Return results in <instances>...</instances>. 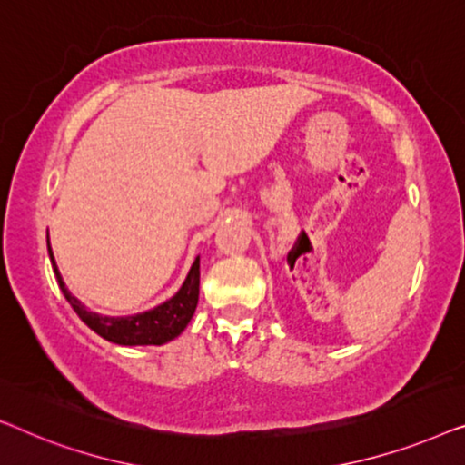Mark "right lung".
Listing matches in <instances>:
<instances>
[{"mask_svg":"<svg viewBox=\"0 0 465 465\" xmlns=\"http://www.w3.org/2000/svg\"><path fill=\"white\" fill-rule=\"evenodd\" d=\"M48 253L50 262H53L56 282L63 296L67 298L75 313L88 328L94 330L105 341L116 342V345H163L175 336L183 332L188 322L193 320L196 302H199V283H201V271H199V258L194 260L193 269H190L186 282L180 288V292L171 298V301L158 304L156 309L145 311V313L133 315V317H105L99 313L88 311L78 298L69 294L65 283H63L61 272L56 269L53 250H50L48 241Z\"/></svg>","mask_w":465,"mask_h":465,"instance_id":"add662e5","label":"right lung"}]
</instances>
